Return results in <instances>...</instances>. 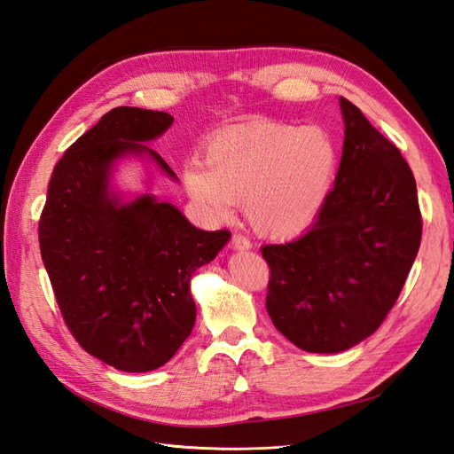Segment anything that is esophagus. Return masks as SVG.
<instances>
[{"label": "esophagus", "instance_id": "obj_1", "mask_svg": "<svg viewBox=\"0 0 454 454\" xmlns=\"http://www.w3.org/2000/svg\"><path fill=\"white\" fill-rule=\"evenodd\" d=\"M232 248H235V250H248V248H252V242H250L248 237H244L242 232H235V235H232Z\"/></svg>", "mask_w": 454, "mask_h": 454}]
</instances>
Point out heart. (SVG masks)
Returning <instances> with one entry per match:
<instances>
[{
  "mask_svg": "<svg viewBox=\"0 0 454 454\" xmlns=\"http://www.w3.org/2000/svg\"><path fill=\"white\" fill-rule=\"evenodd\" d=\"M339 151L320 127L257 122L229 129L206 147L204 167L184 172L187 195L214 219L246 206L250 223L272 239L294 237L318 215L337 172Z\"/></svg>",
  "mask_w": 454,
  "mask_h": 454,
  "instance_id": "obj_1",
  "label": "heart"
}]
</instances>
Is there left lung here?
I'll use <instances>...</instances> for the list:
<instances>
[{
	"label": "left lung",
	"mask_w": 454,
	"mask_h": 454,
	"mask_svg": "<svg viewBox=\"0 0 454 454\" xmlns=\"http://www.w3.org/2000/svg\"><path fill=\"white\" fill-rule=\"evenodd\" d=\"M345 144L335 185L303 237L267 244L265 307L307 352H340L375 333L395 305L422 237L407 160L340 96Z\"/></svg>",
	"instance_id": "1"
}]
</instances>
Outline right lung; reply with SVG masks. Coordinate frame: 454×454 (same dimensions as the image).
<instances>
[{
    "label": "right lung",
    "instance_id": "right-lung-1",
    "mask_svg": "<svg viewBox=\"0 0 454 454\" xmlns=\"http://www.w3.org/2000/svg\"><path fill=\"white\" fill-rule=\"evenodd\" d=\"M174 117L114 107L66 149L39 217V248L64 324L79 347L129 373L167 364L195 325L191 274L217 255L227 229L202 231L168 202L144 195L119 204L107 193L114 159L147 153L144 144Z\"/></svg>",
    "mask_w": 454,
    "mask_h": 454
}]
</instances>
